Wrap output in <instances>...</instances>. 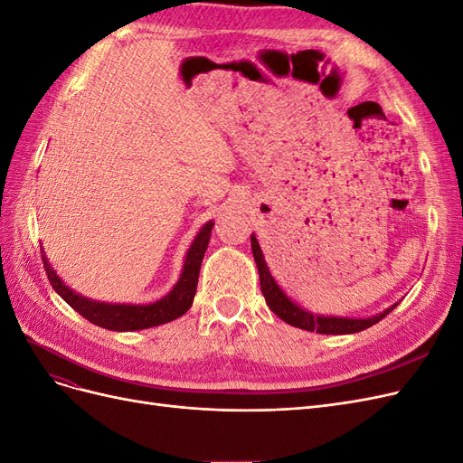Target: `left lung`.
<instances>
[{"label": "left lung", "instance_id": "8db88e82", "mask_svg": "<svg viewBox=\"0 0 463 463\" xmlns=\"http://www.w3.org/2000/svg\"><path fill=\"white\" fill-rule=\"evenodd\" d=\"M250 249H253V257L257 262L259 269V278H260V289L262 296L266 299V305L270 307V311L282 318L288 325L307 330V332H318V334H355L365 328H371L373 325H376L378 320H383L390 311H394L398 303L390 305L388 309H384L383 313L373 315V317H365V318H355V317H334V315H317L303 309L301 305H298L293 301L288 293L278 286V282L274 279L269 264H266V259L262 255V249L259 245V240L255 237V233H250Z\"/></svg>", "mask_w": 463, "mask_h": 463}]
</instances>
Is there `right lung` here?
Here are the masks:
<instances>
[{"instance_id":"1","label":"right lung","mask_w":463,"mask_h":463,"mask_svg":"<svg viewBox=\"0 0 463 463\" xmlns=\"http://www.w3.org/2000/svg\"><path fill=\"white\" fill-rule=\"evenodd\" d=\"M213 228H214V222L208 220L199 230V233L194 235L191 247L187 249L184 269H181L175 286L167 291L162 299L146 303V305L106 303V301H96V299L80 296L79 291L69 288L58 276V272L53 270V266L50 264L44 253V249H42V260H44V269L55 293H60V298L69 307H73L80 317L90 320L92 325L102 326L106 330H114V332L145 330V328L165 325V322L175 320L177 317L185 315L189 311V307L193 305V299H194V293H197L201 262L204 259Z\"/></svg>"}]
</instances>
